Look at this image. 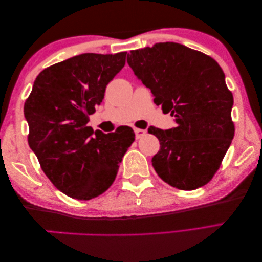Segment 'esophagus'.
<instances>
[{
    "label": "esophagus",
    "instance_id": "esophagus-1",
    "mask_svg": "<svg viewBox=\"0 0 262 262\" xmlns=\"http://www.w3.org/2000/svg\"><path fill=\"white\" fill-rule=\"evenodd\" d=\"M135 134H136V138L139 139L141 137L146 135V130H143V128H135Z\"/></svg>",
    "mask_w": 262,
    "mask_h": 262
}]
</instances>
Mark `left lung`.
<instances>
[{
    "label": "left lung",
    "instance_id": "1",
    "mask_svg": "<svg viewBox=\"0 0 262 262\" xmlns=\"http://www.w3.org/2000/svg\"><path fill=\"white\" fill-rule=\"evenodd\" d=\"M127 63L151 89L154 103L177 123L166 131L148 128L160 141L152 158L157 174L181 190L207 184L234 136L233 96L221 66L200 51L170 41L131 51Z\"/></svg>",
    "mask_w": 262,
    "mask_h": 262
}]
</instances>
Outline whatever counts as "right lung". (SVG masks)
Instances as JSON below:
<instances>
[{
    "label": "right lung",
    "instance_id": "right-lung-1",
    "mask_svg": "<svg viewBox=\"0 0 262 262\" xmlns=\"http://www.w3.org/2000/svg\"><path fill=\"white\" fill-rule=\"evenodd\" d=\"M125 57L83 53L54 63L39 73L25 101L29 146L50 181L72 199L88 201L108 189L135 141L128 126L108 135L87 126Z\"/></svg>",
    "mask_w": 262,
    "mask_h": 262
}]
</instances>
